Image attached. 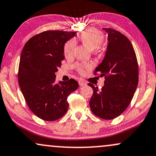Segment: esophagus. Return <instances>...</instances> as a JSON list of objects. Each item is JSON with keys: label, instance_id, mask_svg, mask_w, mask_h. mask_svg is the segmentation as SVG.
<instances>
[{"label": "esophagus", "instance_id": "esophagus-1", "mask_svg": "<svg viewBox=\"0 0 156 156\" xmlns=\"http://www.w3.org/2000/svg\"><path fill=\"white\" fill-rule=\"evenodd\" d=\"M78 83H79V85L80 86H86V82L85 80H80L79 81H78Z\"/></svg>", "mask_w": 156, "mask_h": 156}]
</instances>
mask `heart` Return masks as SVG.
<instances>
[{
	"label": "heart",
	"instance_id": "b5f03b06",
	"mask_svg": "<svg viewBox=\"0 0 156 156\" xmlns=\"http://www.w3.org/2000/svg\"><path fill=\"white\" fill-rule=\"evenodd\" d=\"M78 38L84 46H86L89 50L93 51L98 48L102 44L103 40H104V35L102 32L98 30L91 28V29H88L82 32L78 36ZM75 46H76V43L73 40H70L65 43L63 48L64 55L65 57H72ZM76 67L78 72L83 73L86 69L91 68V65L78 64Z\"/></svg>",
	"mask_w": 156,
	"mask_h": 156
}]
</instances>
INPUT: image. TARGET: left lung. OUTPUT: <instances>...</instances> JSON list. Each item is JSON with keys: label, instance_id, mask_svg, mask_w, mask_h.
Listing matches in <instances>:
<instances>
[{"label": "left lung", "instance_id": "obj_1", "mask_svg": "<svg viewBox=\"0 0 156 156\" xmlns=\"http://www.w3.org/2000/svg\"><path fill=\"white\" fill-rule=\"evenodd\" d=\"M108 33V45L104 59L94 74L105 77V85L99 91L93 84L89 102L95 115L110 120L119 116L127 108L138 84L139 70L136 54L130 41L120 32L103 28Z\"/></svg>", "mask_w": 156, "mask_h": 156}]
</instances>
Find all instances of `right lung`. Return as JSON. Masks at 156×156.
I'll list each match as a JSON object with an SVG mask.
<instances>
[{"label":"right lung","mask_w":156,"mask_h":156,"mask_svg":"<svg viewBox=\"0 0 156 156\" xmlns=\"http://www.w3.org/2000/svg\"><path fill=\"white\" fill-rule=\"evenodd\" d=\"M76 34V32L44 31L32 37L22 49L19 85L31 111L44 121L62 117L68 109L67 97L78 87L74 79L55 83V73L65 59L64 45Z\"/></svg>","instance_id":"right-lung-1"}]
</instances>
